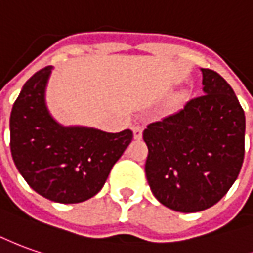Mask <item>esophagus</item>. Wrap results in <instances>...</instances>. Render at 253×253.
<instances>
[{
    "mask_svg": "<svg viewBox=\"0 0 253 253\" xmlns=\"http://www.w3.org/2000/svg\"><path fill=\"white\" fill-rule=\"evenodd\" d=\"M142 126H140V125H137V126L133 127V134H134V138L135 140H141L142 138Z\"/></svg>",
    "mask_w": 253,
    "mask_h": 253,
    "instance_id": "obj_1",
    "label": "esophagus"
}]
</instances>
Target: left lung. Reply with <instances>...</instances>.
Returning a JSON list of instances; mask_svg holds the SVG:
<instances>
[{
    "mask_svg": "<svg viewBox=\"0 0 253 253\" xmlns=\"http://www.w3.org/2000/svg\"><path fill=\"white\" fill-rule=\"evenodd\" d=\"M201 70L204 95L142 133L151 191L176 212L217 204L237 180L245 154V115L234 91L214 70Z\"/></svg>",
    "mask_w": 253,
    "mask_h": 253,
    "instance_id": "obj_1",
    "label": "left lung"
}]
</instances>
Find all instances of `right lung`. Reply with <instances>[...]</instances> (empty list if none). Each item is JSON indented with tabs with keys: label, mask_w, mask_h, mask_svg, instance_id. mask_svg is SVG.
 Masks as SVG:
<instances>
[{
	"label": "right lung",
	"mask_w": 253,
	"mask_h": 253,
	"mask_svg": "<svg viewBox=\"0 0 253 253\" xmlns=\"http://www.w3.org/2000/svg\"><path fill=\"white\" fill-rule=\"evenodd\" d=\"M52 66L34 73L11 112V154L26 183L41 197L79 204L101 191L113 165L133 140L131 130L105 133L65 127L49 115L45 87Z\"/></svg>",
	"instance_id": "obj_1"
}]
</instances>
